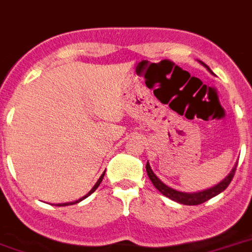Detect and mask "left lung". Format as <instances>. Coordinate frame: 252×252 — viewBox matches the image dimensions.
I'll use <instances>...</instances> for the list:
<instances>
[{"label":"left lung","mask_w":252,"mask_h":252,"mask_svg":"<svg viewBox=\"0 0 252 252\" xmlns=\"http://www.w3.org/2000/svg\"><path fill=\"white\" fill-rule=\"evenodd\" d=\"M200 64L204 65V66H205V68L212 73L209 66L204 64L203 61H200ZM237 165H238V163H237ZM237 165L233 167L230 174H229L225 179L221 180L220 183H217L216 186H213V187L208 188V189H204V191H199V192H192V193L176 191V189H174V188L166 186L165 183H162L161 180L158 179V176L153 172V170H152V167H150L149 165V162L146 163V172H148V176H149V179L152 180V183L154 184V187L157 188L162 195H165L166 197L174 200V201H176V203L184 204V205H199V204L205 203V201H208L209 199L215 197V196H217L219 193H221V192L226 189L227 186L230 184V182L233 180V178H234L235 170H237Z\"/></svg>","instance_id":"left-lung-1"}]
</instances>
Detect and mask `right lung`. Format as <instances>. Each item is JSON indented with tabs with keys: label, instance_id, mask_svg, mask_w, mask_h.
I'll return each mask as SVG.
<instances>
[{
	"label": "right lung",
	"instance_id": "obj_1",
	"mask_svg": "<svg viewBox=\"0 0 252 252\" xmlns=\"http://www.w3.org/2000/svg\"><path fill=\"white\" fill-rule=\"evenodd\" d=\"M106 172V171H104ZM104 172H103L102 174V176H100V178H99L98 179V182H96V183H95V186L93 188H91L90 189V192H89V193H86V195L84 196V197H81V199H78V200H76V201H72V203H63V204H57V207H66V205H73V204H77V203H80V201H82V200L84 199H86L87 196H90L91 193H93V192L95 191V189H96V188L99 187V184H100V182H102V179H103V176H104Z\"/></svg>",
	"mask_w": 252,
	"mask_h": 252
}]
</instances>
